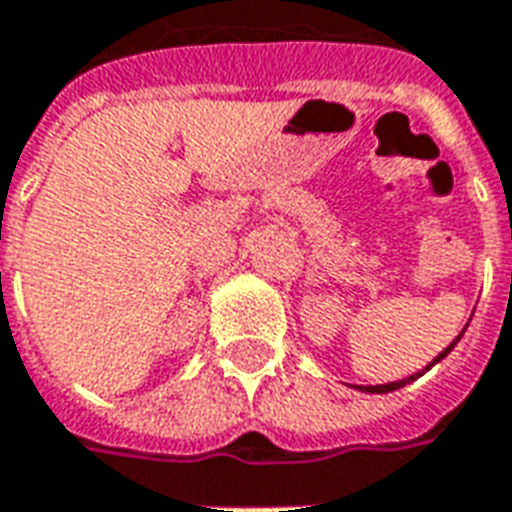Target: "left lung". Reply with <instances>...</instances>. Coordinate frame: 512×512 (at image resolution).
<instances>
[{
    "instance_id": "obj_1",
    "label": "left lung",
    "mask_w": 512,
    "mask_h": 512,
    "mask_svg": "<svg viewBox=\"0 0 512 512\" xmlns=\"http://www.w3.org/2000/svg\"><path fill=\"white\" fill-rule=\"evenodd\" d=\"M463 332H466V329H463ZM461 332V334H463ZM461 334H458V337H455V340H452L450 345H447V348H444V351H441L439 356H436V359H433V362H430L428 367H425V370H430V367L436 365V362H441V359H444V356L450 354L452 348H455V343H458V340H461ZM425 370H422V373H417V376H408V378H403V381H392V384H378V386H359V389H362V392H376V395H381V392H395V389H400V386H406V384H411V381H417L419 376H425Z\"/></svg>"
}]
</instances>
